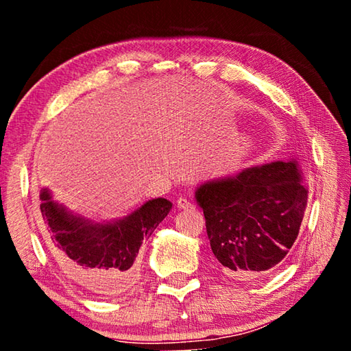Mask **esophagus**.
<instances>
[{
  "label": "esophagus",
  "instance_id": "esophagus-1",
  "mask_svg": "<svg viewBox=\"0 0 351 351\" xmlns=\"http://www.w3.org/2000/svg\"><path fill=\"white\" fill-rule=\"evenodd\" d=\"M176 207L180 210H186V209H192L193 204L190 203V201H187L186 198H180V199L176 201Z\"/></svg>",
  "mask_w": 351,
  "mask_h": 351
}]
</instances>
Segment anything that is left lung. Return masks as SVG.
<instances>
[{
    "instance_id": "obj_1",
    "label": "left lung",
    "mask_w": 351,
    "mask_h": 351,
    "mask_svg": "<svg viewBox=\"0 0 351 351\" xmlns=\"http://www.w3.org/2000/svg\"><path fill=\"white\" fill-rule=\"evenodd\" d=\"M195 198L218 268L247 280L269 274L287 257L299 235L308 189L293 159L204 182Z\"/></svg>"
}]
</instances>
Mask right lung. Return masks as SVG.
<instances>
[{"label": "right lung", "instance_id": "add662e5", "mask_svg": "<svg viewBox=\"0 0 351 351\" xmlns=\"http://www.w3.org/2000/svg\"><path fill=\"white\" fill-rule=\"evenodd\" d=\"M171 203L154 198L125 218L96 223L56 203L47 189L40 192L43 234L58 268L97 299H116L134 283L142 241L167 217Z\"/></svg>", "mask_w": 351, "mask_h": 351}]
</instances>
